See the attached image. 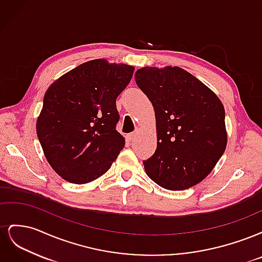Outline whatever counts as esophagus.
I'll list each match as a JSON object with an SVG mask.
<instances>
[{
	"label": "esophagus",
	"instance_id": "esophagus-1",
	"mask_svg": "<svg viewBox=\"0 0 262 262\" xmlns=\"http://www.w3.org/2000/svg\"><path fill=\"white\" fill-rule=\"evenodd\" d=\"M137 139V133L136 132H132V133H129L126 134V140H128L129 142H132Z\"/></svg>",
	"mask_w": 262,
	"mask_h": 262
}]
</instances>
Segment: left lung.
Here are the masks:
<instances>
[{
	"instance_id": "left-lung-1",
	"label": "left lung",
	"mask_w": 262,
	"mask_h": 262,
	"mask_svg": "<svg viewBox=\"0 0 262 262\" xmlns=\"http://www.w3.org/2000/svg\"><path fill=\"white\" fill-rule=\"evenodd\" d=\"M136 83L155 110L157 147L143 161L147 176L168 190L199 184L227 143L225 110L208 86L184 69L145 67Z\"/></svg>"
}]
</instances>
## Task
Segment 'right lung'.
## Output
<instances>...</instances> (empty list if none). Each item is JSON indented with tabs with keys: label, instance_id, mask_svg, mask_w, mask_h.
<instances>
[{
	"label": "right lung",
	"instance_id": "add662e5",
	"mask_svg": "<svg viewBox=\"0 0 262 262\" xmlns=\"http://www.w3.org/2000/svg\"><path fill=\"white\" fill-rule=\"evenodd\" d=\"M134 68L105 59L85 62L47 90L37 136L53 170L72 184H87L112 167L124 146L116 130V99Z\"/></svg>",
	"mask_w": 262,
	"mask_h": 262
}]
</instances>
